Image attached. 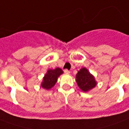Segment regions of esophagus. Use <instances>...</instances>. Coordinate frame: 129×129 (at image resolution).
<instances>
[{
  "label": "esophagus",
  "instance_id": "34e87169",
  "mask_svg": "<svg viewBox=\"0 0 129 129\" xmlns=\"http://www.w3.org/2000/svg\"><path fill=\"white\" fill-rule=\"evenodd\" d=\"M64 73L66 74H69L70 73V71H68V70H67V69H66V70H64Z\"/></svg>",
  "mask_w": 129,
  "mask_h": 129
}]
</instances>
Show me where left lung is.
<instances>
[{
  "mask_svg": "<svg viewBox=\"0 0 129 129\" xmlns=\"http://www.w3.org/2000/svg\"><path fill=\"white\" fill-rule=\"evenodd\" d=\"M76 82L78 86L84 92H87L97 84L93 75L90 73L86 68H82L76 75Z\"/></svg>",
  "mask_w": 129,
  "mask_h": 129,
  "instance_id": "8db88e82",
  "label": "left lung"
}]
</instances>
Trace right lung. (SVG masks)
<instances>
[{
    "label": "right lung",
    "mask_w": 129,
    "mask_h": 129,
    "mask_svg": "<svg viewBox=\"0 0 129 129\" xmlns=\"http://www.w3.org/2000/svg\"><path fill=\"white\" fill-rule=\"evenodd\" d=\"M63 71L59 68H56L54 70L49 69L43 77V82L41 83V86L43 89H45L47 90L50 89L55 85V84L57 82L58 77L61 74H63Z\"/></svg>",
    "instance_id": "1"
}]
</instances>
